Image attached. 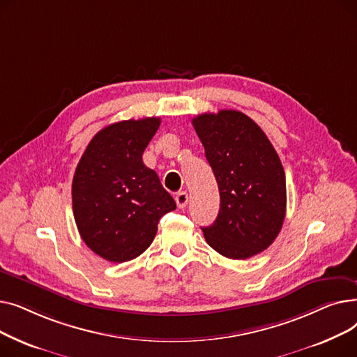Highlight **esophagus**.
<instances>
[{
    "mask_svg": "<svg viewBox=\"0 0 357 357\" xmlns=\"http://www.w3.org/2000/svg\"><path fill=\"white\" fill-rule=\"evenodd\" d=\"M175 201H176L178 208H185L186 205H188V194H186V192H179V194H176Z\"/></svg>",
    "mask_w": 357,
    "mask_h": 357,
    "instance_id": "obj_1",
    "label": "esophagus"
}]
</instances>
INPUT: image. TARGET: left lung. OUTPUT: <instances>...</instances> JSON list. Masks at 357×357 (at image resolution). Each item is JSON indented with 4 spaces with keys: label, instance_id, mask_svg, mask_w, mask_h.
Instances as JSON below:
<instances>
[{
    "label": "left lung",
    "instance_id": "obj_1",
    "mask_svg": "<svg viewBox=\"0 0 357 357\" xmlns=\"http://www.w3.org/2000/svg\"><path fill=\"white\" fill-rule=\"evenodd\" d=\"M192 126L205 149L220 191L213 226L202 227L208 245L229 259H249L268 249L287 211L284 166L266 135L236 109L201 114Z\"/></svg>",
    "mask_w": 357,
    "mask_h": 357
}]
</instances>
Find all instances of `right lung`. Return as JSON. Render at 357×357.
<instances>
[{"instance_id": "right-lung-1", "label": "right lung", "mask_w": 357, "mask_h": 357, "mask_svg": "<svg viewBox=\"0 0 357 357\" xmlns=\"http://www.w3.org/2000/svg\"><path fill=\"white\" fill-rule=\"evenodd\" d=\"M159 126V117H147L104 127L75 171V222L85 245L108 261L140 256L152 245L159 220L176 208L158 174L142 159Z\"/></svg>"}]
</instances>
